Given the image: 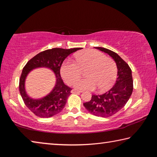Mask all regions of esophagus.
<instances>
[{"instance_id":"obj_1","label":"esophagus","mask_w":157,"mask_h":157,"mask_svg":"<svg viewBox=\"0 0 157 157\" xmlns=\"http://www.w3.org/2000/svg\"><path fill=\"white\" fill-rule=\"evenodd\" d=\"M81 92H82V91H79V90H76V89L71 90V93H73V94H74V93H81Z\"/></svg>"}]
</instances>
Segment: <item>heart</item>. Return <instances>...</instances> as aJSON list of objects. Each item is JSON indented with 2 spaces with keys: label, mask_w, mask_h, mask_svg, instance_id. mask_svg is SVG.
<instances>
[{
  "label": "heart",
  "mask_w": 157,
  "mask_h": 157,
  "mask_svg": "<svg viewBox=\"0 0 157 157\" xmlns=\"http://www.w3.org/2000/svg\"><path fill=\"white\" fill-rule=\"evenodd\" d=\"M77 64L66 61L61 67V74L68 84H72L81 76V71L87 68L86 79L74 83V87L79 90H93L98 87L105 91L110 89L116 81L117 66L113 59L95 50H86L76 55Z\"/></svg>",
  "instance_id": "obj_1"
}]
</instances>
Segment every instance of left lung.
I'll use <instances>...</instances> for the list:
<instances>
[{
    "instance_id": "obj_1",
    "label": "left lung",
    "mask_w": 157,
    "mask_h": 157,
    "mask_svg": "<svg viewBox=\"0 0 157 157\" xmlns=\"http://www.w3.org/2000/svg\"><path fill=\"white\" fill-rule=\"evenodd\" d=\"M95 48L107 53L115 61L118 68V78L111 89L103 94L93 95L91 100L83 105L93 115L107 118L118 112L131 96L133 91L132 70L117 53L102 47H95Z\"/></svg>"
}]
</instances>
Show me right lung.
I'll list each match as a JSON object with an SVG mask.
<instances>
[{"mask_svg": "<svg viewBox=\"0 0 157 157\" xmlns=\"http://www.w3.org/2000/svg\"><path fill=\"white\" fill-rule=\"evenodd\" d=\"M82 48L63 49L55 48L44 50L28 61L23 69L19 79V91L23 102L29 109L40 118H50L60 113L64 108L66 101L72 89L66 85L60 75V68L63 61L71 53ZM46 67L51 70L56 77V82L52 91L46 97L33 98L25 91V79L34 69Z\"/></svg>", "mask_w": 157, "mask_h": 157, "instance_id": "1", "label": "right lung"}]
</instances>
